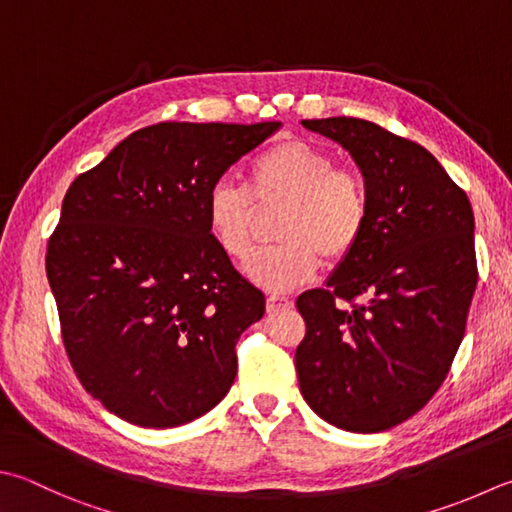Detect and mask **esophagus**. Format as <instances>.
Returning <instances> with one entry per match:
<instances>
[{"mask_svg": "<svg viewBox=\"0 0 512 512\" xmlns=\"http://www.w3.org/2000/svg\"><path fill=\"white\" fill-rule=\"evenodd\" d=\"M285 307H292V301L289 298H283V296H269L267 298V312L269 314H276L285 310Z\"/></svg>", "mask_w": 512, "mask_h": 512, "instance_id": "1", "label": "esophagus"}]
</instances>
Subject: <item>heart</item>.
<instances>
[{"instance_id": "heart-1", "label": "heart", "mask_w": 512, "mask_h": 512, "mask_svg": "<svg viewBox=\"0 0 512 512\" xmlns=\"http://www.w3.org/2000/svg\"><path fill=\"white\" fill-rule=\"evenodd\" d=\"M256 205H287L276 236L283 245L265 249L247 265V276L265 292H289L321 267L345 260L368 227L370 200L359 173L336 167L325 149L307 140H283L249 167V187L231 178L211 182L205 200L207 227L231 260L254 249Z\"/></svg>"}]
</instances>
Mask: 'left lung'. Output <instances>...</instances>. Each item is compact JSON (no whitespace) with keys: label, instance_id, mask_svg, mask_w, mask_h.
<instances>
[{"label":"left lung","instance_id":"8db88e82","mask_svg":"<svg viewBox=\"0 0 512 512\" xmlns=\"http://www.w3.org/2000/svg\"><path fill=\"white\" fill-rule=\"evenodd\" d=\"M301 124L350 153L370 216L325 287L298 296L307 327L298 385L332 426L383 432L426 406L464 339L477 287L475 216L421 144L359 118Z\"/></svg>","mask_w":512,"mask_h":512}]
</instances>
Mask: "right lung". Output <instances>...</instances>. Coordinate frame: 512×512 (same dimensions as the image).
<instances>
[{
  "label": "right lung",
  "mask_w": 512,
  "mask_h": 512,
  "mask_svg": "<svg viewBox=\"0 0 512 512\" xmlns=\"http://www.w3.org/2000/svg\"><path fill=\"white\" fill-rule=\"evenodd\" d=\"M281 122H160L73 180L46 276L77 379L115 417L176 428L223 401L265 314L207 227L211 182Z\"/></svg>",
  "instance_id": "add662e5"
}]
</instances>
